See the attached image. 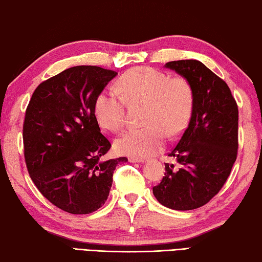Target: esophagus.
Instances as JSON below:
<instances>
[{
  "mask_svg": "<svg viewBox=\"0 0 262 262\" xmlns=\"http://www.w3.org/2000/svg\"><path fill=\"white\" fill-rule=\"evenodd\" d=\"M128 161H129V162H138V163H140V162H143V161H144V159H143V158L129 157V158H128Z\"/></svg>",
  "mask_w": 262,
  "mask_h": 262,
  "instance_id": "34e87169",
  "label": "esophagus"
}]
</instances>
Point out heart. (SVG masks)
Here are the masks:
<instances>
[{
    "label": "heart",
    "instance_id": "obj_1",
    "mask_svg": "<svg viewBox=\"0 0 262 262\" xmlns=\"http://www.w3.org/2000/svg\"><path fill=\"white\" fill-rule=\"evenodd\" d=\"M119 90L106 89L97 95L94 112L99 125L118 133L125 125L126 104L146 105L144 128H133L115 142L117 152L133 157L158 152L167 134L179 135L186 129L193 114L194 91L184 77H173L140 67L127 71L119 80Z\"/></svg>",
    "mask_w": 262,
    "mask_h": 262
}]
</instances>
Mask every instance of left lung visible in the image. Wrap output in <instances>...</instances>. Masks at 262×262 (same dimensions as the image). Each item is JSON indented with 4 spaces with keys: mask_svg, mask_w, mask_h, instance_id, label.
Returning <instances> with one entry per match:
<instances>
[{
    "mask_svg": "<svg viewBox=\"0 0 262 262\" xmlns=\"http://www.w3.org/2000/svg\"><path fill=\"white\" fill-rule=\"evenodd\" d=\"M191 83L194 106L191 120L169 153L178 167L166 163L153 194L172 210H193L207 204L222 189L237 157L238 109L225 81L198 60L165 64Z\"/></svg>",
    "mask_w": 262,
    "mask_h": 262,
    "instance_id": "left-lung-1",
    "label": "left lung"
}]
</instances>
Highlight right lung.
Listing matches in <instances>:
<instances>
[{
  "instance_id": "right-lung-1",
  "label": "right lung",
  "mask_w": 262,
  "mask_h": 262,
  "mask_svg": "<svg viewBox=\"0 0 262 262\" xmlns=\"http://www.w3.org/2000/svg\"><path fill=\"white\" fill-rule=\"evenodd\" d=\"M118 74L76 66L37 86L26 110L25 160L43 196L66 212L87 214L105 203L118 163L103 160L111 144L101 134L94 104Z\"/></svg>"
}]
</instances>
